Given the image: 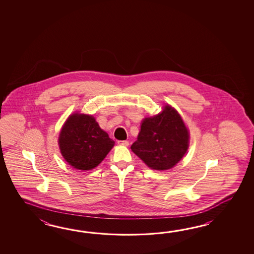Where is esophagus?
<instances>
[{"mask_svg":"<svg viewBox=\"0 0 254 254\" xmlns=\"http://www.w3.org/2000/svg\"><path fill=\"white\" fill-rule=\"evenodd\" d=\"M118 144L119 145H129V141L128 140H118Z\"/></svg>","mask_w":254,"mask_h":254,"instance_id":"obj_1","label":"esophagus"}]
</instances>
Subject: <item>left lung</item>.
<instances>
[{
    "label": "left lung",
    "mask_w": 254,
    "mask_h": 254,
    "mask_svg": "<svg viewBox=\"0 0 254 254\" xmlns=\"http://www.w3.org/2000/svg\"><path fill=\"white\" fill-rule=\"evenodd\" d=\"M189 146V132L180 114L166 105L161 114L142 121L131 151L153 170L173 168Z\"/></svg>",
    "instance_id": "obj_1"
}]
</instances>
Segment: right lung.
Listing matches in <instances>:
<instances>
[{
  "mask_svg": "<svg viewBox=\"0 0 254 254\" xmlns=\"http://www.w3.org/2000/svg\"><path fill=\"white\" fill-rule=\"evenodd\" d=\"M114 145V140L91 115L72 114L60 133L63 156L78 170L87 171L98 166Z\"/></svg>",
  "mask_w": 254,
  "mask_h": 254,
  "instance_id": "right-lung-1",
  "label": "right lung"
}]
</instances>
